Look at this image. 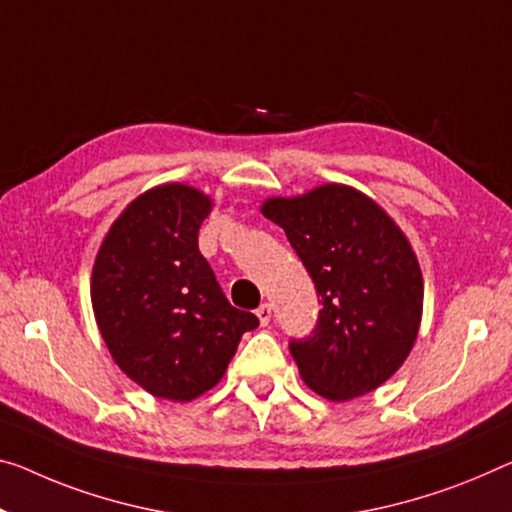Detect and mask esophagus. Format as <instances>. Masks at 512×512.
<instances>
[{
	"instance_id": "34e87169",
	"label": "esophagus",
	"mask_w": 512,
	"mask_h": 512,
	"mask_svg": "<svg viewBox=\"0 0 512 512\" xmlns=\"http://www.w3.org/2000/svg\"><path fill=\"white\" fill-rule=\"evenodd\" d=\"M256 316H258V320H261V325L263 327H267V325H270V320H272V306L270 304H261V306H258V309H256Z\"/></svg>"
}]
</instances>
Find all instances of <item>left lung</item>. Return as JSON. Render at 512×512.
Masks as SVG:
<instances>
[{
	"label": "left lung",
	"instance_id": "8db88e82",
	"mask_svg": "<svg viewBox=\"0 0 512 512\" xmlns=\"http://www.w3.org/2000/svg\"><path fill=\"white\" fill-rule=\"evenodd\" d=\"M316 283L322 309L311 336L290 341L302 380L327 400L380 387L414 348L423 277L400 226L348 185H320L261 208Z\"/></svg>",
	"mask_w": 512,
	"mask_h": 512
}]
</instances>
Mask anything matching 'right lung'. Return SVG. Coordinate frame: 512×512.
I'll list each match as a JSON object with an SVG mask.
<instances>
[{"label":"right lung","instance_id":"1","mask_svg":"<svg viewBox=\"0 0 512 512\" xmlns=\"http://www.w3.org/2000/svg\"><path fill=\"white\" fill-rule=\"evenodd\" d=\"M212 201L183 183L157 185L125 208L98 249L91 304L116 366L155 398L215 387L258 318L229 304L199 251Z\"/></svg>","mask_w":512,"mask_h":512}]
</instances>
